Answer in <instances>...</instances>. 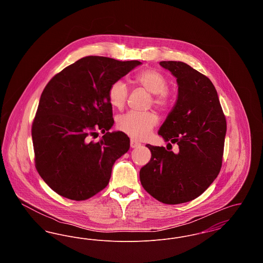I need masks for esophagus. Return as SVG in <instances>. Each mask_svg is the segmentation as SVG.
<instances>
[{
	"label": "esophagus",
	"mask_w": 263,
	"mask_h": 263,
	"mask_svg": "<svg viewBox=\"0 0 263 263\" xmlns=\"http://www.w3.org/2000/svg\"><path fill=\"white\" fill-rule=\"evenodd\" d=\"M130 146H131V148H137L139 146H141V143H139L135 140H131L130 141Z\"/></svg>",
	"instance_id": "34e87169"
}]
</instances>
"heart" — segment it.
Returning <instances> with one entry per match:
<instances>
[{"instance_id": "b5f03b06", "label": "heart", "mask_w": 263, "mask_h": 263, "mask_svg": "<svg viewBox=\"0 0 263 263\" xmlns=\"http://www.w3.org/2000/svg\"><path fill=\"white\" fill-rule=\"evenodd\" d=\"M137 84L153 93L154 105L166 109L172 101L171 92L167 89L168 80L166 76L157 69L141 71L135 78ZM129 95V88L123 80L113 82L108 89V100L113 107L121 109L125 105ZM158 123V116L154 112L130 111L118 117L117 128L129 137L144 140L150 136L152 130Z\"/></svg>"}]
</instances>
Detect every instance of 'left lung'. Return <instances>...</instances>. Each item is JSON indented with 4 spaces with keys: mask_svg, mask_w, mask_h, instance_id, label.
<instances>
[{
    "mask_svg": "<svg viewBox=\"0 0 263 263\" xmlns=\"http://www.w3.org/2000/svg\"><path fill=\"white\" fill-rule=\"evenodd\" d=\"M160 65L176 78L178 95L159 135L177 144L175 154L146 145L150 162L140 171L142 186L165 204H180L201 195L219 175L224 154L227 122L212 82L179 61ZM167 145V146H168Z\"/></svg>",
    "mask_w": 263,
    "mask_h": 263,
    "instance_id": "8db88e82",
    "label": "left lung"
}]
</instances>
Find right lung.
Returning <instances> with one entry per match:
<instances>
[{
  "label": "right lung",
  "instance_id": "1",
  "mask_svg": "<svg viewBox=\"0 0 263 263\" xmlns=\"http://www.w3.org/2000/svg\"><path fill=\"white\" fill-rule=\"evenodd\" d=\"M140 61L87 56L54 76L43 89L31 136L35 167L47 185L71 200H86L106 187L115 161L130 139L112 127L108 89ZM105 135L97 143L90 136Z\"/></svg>",
  "mask_w": 263,
  "mask_h": 263
}]
</instances>
